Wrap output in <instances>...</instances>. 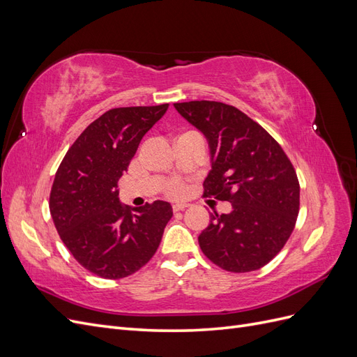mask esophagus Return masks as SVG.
I'll list each match as a JSON object with an SVG mask.
<instances>
[{"mask_svg": "<svg viewBox=\"0 0 357 357\" xmlns=\"http://www.w3.org/2000/svg\"><path fill=\"white\" fill-rule=\"evenodd\" d=\"M188 207H189L188 204H174V205H172V211H174V213L183 211V210H186Z\"/></svg>", "mask_w": 357, "mask_h": 357, "instance_id": "esophagus-1", "label": "esophagus"}]
</instances>
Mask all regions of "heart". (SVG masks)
<instances>
[{"label": "heart", "mask_w": 357, "mask_h": 357, "mask_svg": "<svg viewBox=\"0 0 357 357\" xmlns=\"http://www.w3.org/2000/svg\"><path fill=\"white\" fill-rule=\"evenodd\" d=\"M167 193H168L169 197H172V198H181L186 193L185 183H183L178 178L171 180L168 185H167Z\"/></svg>", "instance_id": "b5f03b06"}]
</instances>
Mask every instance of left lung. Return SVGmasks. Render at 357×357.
<instances>
[{
	"label": "left lung",
	"mask_w": 357,
	"mask_h": 357,
	"mask_svg": "<svg viewBox=\"0 0 357 357\" xmlns=\"http://www.w3.org/2000/svg\"><path fill=\"white\" fill-rule=\"evenodd\" d=\"M176 110L207 137L211 171L204 197L229 201L198 236L202 253L229 273H250L280 253L299 213V181L290 159L265 129L234 105L176 102Z\"/></svg>",
	"instance_id": "1"
}]
</instances>
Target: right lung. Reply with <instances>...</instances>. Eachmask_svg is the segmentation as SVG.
<instances>
[{
  "instance_id": "right-lung-1",
  "label": "right lung",
  "mask_w": 357,
  "mask_h": 357,
  "mask_svg": "<svg viewBox=\"0 0 357 357\" xmlns=\"http://www.w3.org/2000/svg\"><path fill=\"white\" fill-rule=\"evenodd\" d=\"M168 105L105 112L75 139L55 174L49 199L53 223L75 261L101 278L119 280L143 268L172 218L169 202L131 208L119 201L117 190L139 142Z\"/></svg>"
}]
</instances>
